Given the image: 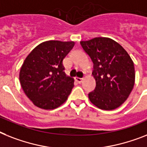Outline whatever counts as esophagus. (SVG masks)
Returning <instances> with one entry per match:
<instances>
[{
    "label": "esophagus",
    "instance_id": "obj_1",
    "mask_svg": "<svg viewBox=\"0 0 147 147\" xmlns=\"http://www.w3.org/2000/svg\"><path fill=\"white\" fill-rule=\"evenodd\" d=\"M75 80L78 82V83H80V82H82V78H80V77H75Z\"/></svg>",
    "mask_w": 147,
    "mask_h": 147
}]
</instances>
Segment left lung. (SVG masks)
Here are the masks:
<instances>
[{
	"label": "left lung",
	"mask_w": 147,
	"mask_h": 147,
	"mask_svg": "<svg viewBox=\"0 0 147 147\" xmlns=\"http://www.w3.org/2000/svg\"><path fill=\"white\" fill-rule=\"evenodd\" d=\"M80 44L90 56L96 87L88 94L94 106L112 110L121 106L131 92L135 81L134 62L123 47L108 37H95Z\"/></svg>",
	"instance_id": "8db88e82"
}]
</instances>
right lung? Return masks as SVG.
Wrapping results in <instances>:
<instances>
[{
	"instance_id": "add662e5",
	"label": "right lung",
	"mask_w": 147,
	"mask_h": 147,
	"mask_svg": "<svg viewBox=\"0 0 147 147\" xmlns=\"http://www.w3.org/2000/svg\"><path fill=\"white\" fill-rule=\"evenodd\" d=\"M74 44V41H46L35 47L24 61L19 72L20 84L39 108H57L71 94L74 80L65 73L63 60Z\"/></svg>"
}]
</instances>
